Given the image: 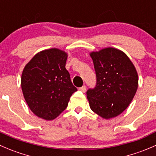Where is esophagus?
Here are the masks:
<instances>
[{
	"mask_svg": "<svg viewBox=\"0 0 156 156\" xmlns=\"http://www.w3.org/2000/svg\"><path fill=\"white\" fill-rule=\"evenodd\" d=\"M86 88H87V87H86V86L85 85H83L82 87H79V90H81V92H85L86 91Z\"/></svg>",
	"mask_w": 156,
	"mask_h": 156,
	"instance_id": "esophagus-1",
	"label": "esophagus"
}]
</instances>
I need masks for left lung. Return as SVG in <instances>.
Wrapping results in <instances>:
<instances>
[{
    "label": "left lung",
    "mask_w": 156,
    "mask_h": 156,
    "mask_svg": "<svg viewBox=\"0 0 156 156\" xmlns=\"http://www.w3.org/2000/svg\"><path fill=\"white\" fill-rule=\"evenodd\" d=\"M96 85L87 90L90 107L104 119L123 113L133 99L138 75L132 62L122 51L107 48L91 52Z\"/></svg>",
    "instance_id": "8db88e82"
}]
</instances>
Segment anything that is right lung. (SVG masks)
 <instances>
[{
  "instance_id": "1",
  "label": "right lung",
  "mask_w": 156,
  "mask_h": 156,
  "mask_svg": "<svg viewBox=\"0 0 156 156\" xmlns=\"http://www.w3.org/2000/svg\"><path fill=\"white\" fill-rule=\"evenodd\" d=\"M67 54L58 49L36 54L25 66L21 87L26 102L35 115L52 120L67 107L77 87L66 69Z\"/></svg>"
}]
</instances>
